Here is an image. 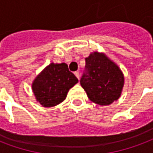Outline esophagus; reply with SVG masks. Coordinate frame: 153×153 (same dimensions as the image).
Masks as SVG:
<instances>
[{
	"label": "esophagus",
	"mask_w": 153,
	"mask_h": 153,
	"mask_svg": "<svg viewBox=\"0 0 153 153\" xmlns=\"http://www.w3.org/2000/svg\"><path fill=\"white\" fill-rule=\"evenodd\" d=\"M74 74H75L78 80H79V79H80V73H79V72H74Z\"/></svg>",
	"instance_id": "obj_1"
}]
</instances>
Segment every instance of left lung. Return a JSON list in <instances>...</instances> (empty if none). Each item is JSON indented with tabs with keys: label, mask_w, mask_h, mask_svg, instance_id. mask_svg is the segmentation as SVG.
I'll list each match as a JSON object with an SVG mask.
<instances>
[{
	"label": "left lung",
	"mask_w": 153,
	"mask_h": 153,
	"mask_svg": "<svg viewBox=\"0 0 153 153\" xmlns=\"http://www.w3.org/2000/svg\"><path fill=\"white\" fill-rule=\"evenodd\" d=\"M85 69L81 85L91 102L107 106L119 100L125 84L124 74L105 53H90L85 58Z\"/></svg>",
	"instance_id": "8db88e82"
}]
</instances>
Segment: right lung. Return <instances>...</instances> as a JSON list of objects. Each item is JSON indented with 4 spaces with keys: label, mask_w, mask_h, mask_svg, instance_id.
I'll use <instances>...</instances> for the list:
<instances>
[{
    "label": "right lung",
    "mask_w": 153,
    "mask_h": 153,
    "mask_svg": "<svg viewBox=\"0 0 153 153\" xmlns=\"http://www.w3.org/2000/svg\"><path fill=\"white\" fill-rule=\"evenodd\" d=\"M78 82L65 63H51L36 76L32 84L36 102L51 108L65 100L69 90Z\"/></svg>",
    "instance_id": "obj_1"
}]
</instances>
